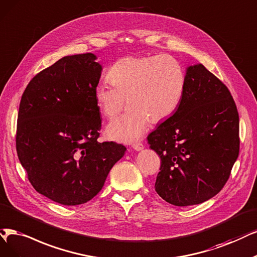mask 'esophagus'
<instances>
[{
  "mask_svg": "<svg viewBox=\"0 0 257 257\" xmlns=\"http://www.w3.org/2000/svg\"><path fill=\"white\" fill-rule=\"evenodd\" d=\"M132 148H134L135 150H137V151H140V150H142L144 148V145L141 143V142H137V143H134L132 144Z\"/></svg>",
  "mask_w": 257,
  "mask_h": 257,
  "instance_id": "obj_1",
  "label": "esophagus"
}]
</instances>
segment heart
<instances>
[{
    "label": "heart",
    "instance_id": "obj_1",
    "mask_svg": "<svg viewBox=\"0 0 257 257\" xmlns=\"http://www.w3.org/2000/svg\"><path fill=\"white\" fill-rule=\"evenodd\" d=\"M107 78L111 84H97L95 101L110 120L119 115L127 101L126 113L107 128L111 139L126 143L143 137L149 121L157 123L173 115L185 90L182 65L167 54L121 57L111 65Z\"/></svg>",
    "mask_w": 257,
    "mask_h": 257
}]
</instances>
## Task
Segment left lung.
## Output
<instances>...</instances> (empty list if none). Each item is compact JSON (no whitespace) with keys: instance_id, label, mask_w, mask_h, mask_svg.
Masks as SVG:
<instances>
[{"instance_id":"8db88e82","label":"left lung","mask_w":257,"mask_h":257,"mask_svg":"<svg viewBox=\"0 0 257 257\" xmlns=\"http://www.w3.org/2000/svg\"><path fill=\"white\" fill-rule=\"evenodd\" d=\"M160 156L155 189L177 206L219 193L239 155V116L226 85L202 64L189 66L181 102L147 137Z\"/></svg>"}]
</instances>
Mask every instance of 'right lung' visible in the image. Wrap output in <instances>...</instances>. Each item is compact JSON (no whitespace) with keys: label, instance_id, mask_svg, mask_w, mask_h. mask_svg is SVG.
<instances>
[{"label":"right lung","instance_id":"add662e5","mask_svg":"<svg viewBox=\"0 0 257 257\" xmlns=\"http://www.w3.org/2000/svg\"><path fill=\"white\" fill-rule=\"evenodd\" d=\"M91 53L65 56L27 84L18 113L16 148L38 193L63 205L96 196L125 155L115 142L99 143L95 101L101 65Z\"/></svg>","mask_w":257,"mask_h":257}]
</instances>
